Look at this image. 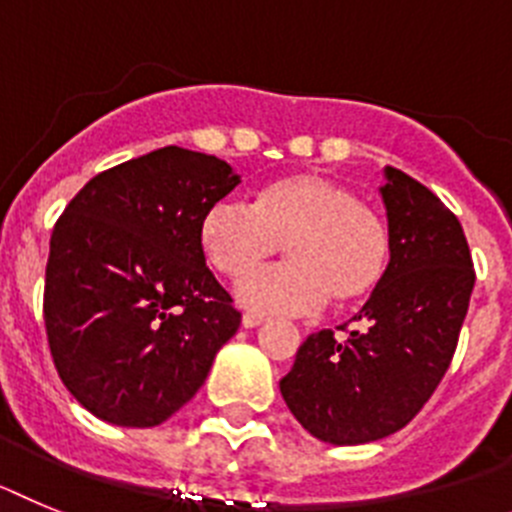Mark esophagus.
<instances>
[{
	"label": "esophagus",
	"mask_w": 512,
	"mask_h": 512,
	"mask_svg": "<svg viewBox=\"0 0 512 512\" xmlns=\"http://www.w3.org/2000/svg\"><path fill=\"white\" fill-rule=\"evenodd\" d=\"M262 322H265V317H262V314H252V311H247V314L242 317V324L247 327V330H252V327H260Z\"/></svg>",
	"instance_id": "esophagus-1"
}]
</instances>
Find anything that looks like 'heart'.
Wrapping results in <instances>:
<instances>
[{
	"instance_id": "1",
	"label": "heart",
	"mask_w": 512,
	"mask_h": 512,
	"mask_svg": "<svg viewBox=\"0 0 512 512\" xmlns=\"http://www.w3.org/2000/svg\"><path fill=\"white\" fill-rule=\"evenodd\" d=\"M287 244L292 262L242 286V299L268 311H311L330 299L361 304L389 270V224L350 185L296 172L262 185L250 208L213 203L198 224L211 268L239 283Z\"/></svg>"
}]
</instances>
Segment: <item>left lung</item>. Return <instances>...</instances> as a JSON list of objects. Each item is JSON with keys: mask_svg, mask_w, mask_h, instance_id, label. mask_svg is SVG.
Listing matches in <instances>:
<instances>
[{"mask_svg": "<svg viewBox=\"0 0 512 512\" xmlns=\"http://www.w3.org/2000/svg\"><path fill=\"white\" fill-rule=\"evenodd\" d=\"M381 198L391 234L384 281L345 340L309 335L281 379L293 417L332 446L379 441L425 407L451 366L474 288L464 229L438 195L386 167Z\"/></svg>", "mask_w": 512, "mask_h": 512, "instance_id": "1", "label": "left lung"}]
</instances>
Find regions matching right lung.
Wrapping results in <instances>:
<instances>
[{"label":"right lung","mask_w":512,"mask_h":512,"mask_svg":"<svg viewBox=\"0 0 512 512\" xmlns=\"http://www.w3.org/2000/svg\"><path fill=\"white\" fill-rule=\"evenodd\" d=\"M237 185L224 159L164 146L95 175L64 208L43 322L84 410L154 428L201 389L242 314L206 268L198 224Z\"/></svg>","instance_id":"right-lung-1"}]
</instances>
